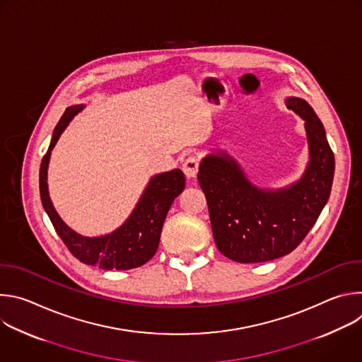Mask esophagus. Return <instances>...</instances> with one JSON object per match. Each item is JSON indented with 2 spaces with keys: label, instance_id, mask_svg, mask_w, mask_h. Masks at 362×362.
I'll use <instances>...</instances> for the list:
<instances>
[{
  "label": "esophagus",
  "instance_id": "34e87169",
  "mask_svg": "<svg viewBox=\"0 0 362 362\" xmlns=\"http://www.w3.org/2000/svg\"><path fill=\"white\" fill-rule=\"evenodd\" d=\"M182 169L187 179H194L197 175V170H199V160L196 158H189L185 160Z\"/></svg>",
  "mask_w": 362,
  "mask_h": 362
}]
</instances>
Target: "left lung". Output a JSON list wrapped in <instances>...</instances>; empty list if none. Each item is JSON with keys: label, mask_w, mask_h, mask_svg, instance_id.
<instances>
[{"label": "left lung", "mask_w": 362, "mask_h": 362, "mask_svg": "<svg viewBox=\"0 0 362 362\" xmlns=\"http://www.w3.org/2000/svg\"><path fill=\"white\" fill-rule=\"evenodd\" d=\"M285 105L305 122L308 139L309 160L296 182L279 189L256 186L219 148L199 165L197 180L208 200L216 246L235 262H267L291 253L329 199L335 159L325 129L303 98L286 97Z\"/></svg>", "instance_id": "8db88e82"}]
</instances>
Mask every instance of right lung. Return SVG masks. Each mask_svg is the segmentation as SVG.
I'll return each mask as SVG.
<instances>
[{
	"instance_id": "add662e5",
	"label": "right lung",
	"mask_w": 362,
	"mask_h": 362,
	"mask_svg": "<svg viewBox=\"0 0 362 362\" xmlns=\"http://www.w3.org/2000/svg\"><path fill=\"white\" fill-rule=\"evenodd\" d=\"M83 109L84 105L67 107L53 132L49 147L42 158L40 168V196L44 211L62 240L80 262L105 271L139 268L150 261L158 250L166 215L173 200L185 189V175L180 169H175L151 176L134 209L116 230L93 238L77 233L60 218L49 199L47 172L51 150L54 148L74 116Z\"/></svg>"
}]
</instances>
